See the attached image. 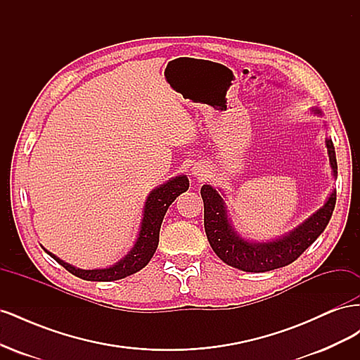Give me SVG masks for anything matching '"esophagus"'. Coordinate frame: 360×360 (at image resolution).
I'll return each mask as SVG.
<instances>
[{"label":"esophagus","mask_w":360,"mask_h":360,"mask_svg":"<svg viewBox=\"0 0 360 360\" xmlns=\"http://www.w3.org/2000/svg\"><path fill=\"white\" fill-rule=\"evenodd\" d=\"M193 174H195V176H197V177H202V176H204L202 171L198 169V168H193Z\"/></svg>","instance_id":"esophagus-1"}]
</instances>
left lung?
Masks as SVG:
<instances>
[{"instance_id": "8db88e82", "label": "left lung", "mask_w": 360, "mask_h": 360, "mask_svg": "<svg viewBox=\"0 0 360 360\" xmlns=\"http://www.w3.org/2000/svg\"><path fill=\"white\" fill-rule=\"evenodd\" d=\"M326 146H328L333 176L336 177L338 165L332 139L326 141ZM201 197L204 201L205 234L214 254L224 263L243 271H254V274L284 267L296 261L324 231L336 202V192L333 191L323 209L312 214L308 221H304L288 236L278 238L275 242L249 243L231 230L226 219L224 200L216 189L204 184L201 188Z\"/></svg>"}]
</instances>
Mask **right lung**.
I'll use <instances>...</instances> for the list:
<instances>
[{
	"label": "right lung",
	"mask_w": 360,
	"mask_h": 360,
	"mask_svg": "<svg viewBox=\"0 0 360 360\" xmlns=\"http://www.w3.org/2000/svg\"><path fill=\"white\" fill-rule=\"evenodd\" d=\"M189 189V180L186 176H179L176 179L169 180L168 183L162 184L160 188L155 189L148 195L146 201V209H144V217L143 222H141V231L139 237L130 250L129 255H126L122 261L110 269H99V270H81L76 269L68 263H64L63 259L57 258L53 254L46 252L60 263L72 275L78 276L85 281H117L123 279L129 275H134L139 271L143 267L148 264V261L156 252L158 245H159V231L160 225L163 221V216H165L168 207L171 202L176 200L180 193L186 192Z\"/></svg>",
	"instance_id": "right-lung-1"
}]
</instances>
